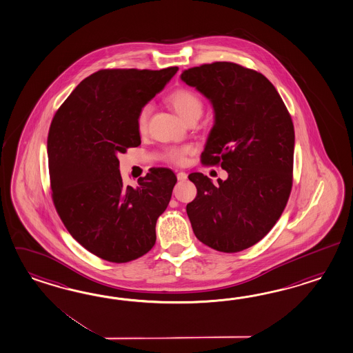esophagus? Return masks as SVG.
Masks as SVG:
<instances>
[{"mask_svg": "<svg viewBox=\"0 0 353 353\" xmlns=\"http://www.w3.org/2000/svg\"><path fill=\"white\" fill-rule=\"evenodd\" d=\"M176 178H178L179 181H187V174L184 172H179L176 174Z\"/></svg>", "mask_w": 353, "mask_h": 353, "instance_id": "1", "label": "esophagus"}]
</instances>
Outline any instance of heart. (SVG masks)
I'll use <instances>...</instances> for the list:
<instances>
[{
    "instance_id": "obj_1",
    "label": "heart",
    "mask_w": 353,
    "mask_h": 353,
    "mask_svg": "<svg viewBox=\"0 0 353 353\" xmlns=\"http://www.w3.org/2000/svg\"><path fill=\"white\" fill-rule=\"evenodd\" d=\"M165 101L176 111V114L184 121L194 115L199 117L202 112V101L199 99V94L196 92L190 91L188 88L174 90L165 97ZM151 111H152V106L148 103L143 105L138 111L136 125L139 134H145L147 132ZM192 152H193V147L190 145L169 147L163 152V160L172 165H184L187 163V156Z\"/></svg>"
}]
</instances>
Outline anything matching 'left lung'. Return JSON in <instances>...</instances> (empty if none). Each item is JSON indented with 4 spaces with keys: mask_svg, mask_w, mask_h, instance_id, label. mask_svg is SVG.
<instances>
[{
    "mask_svg": "<svg viewBox=\"0 0 353 353\" xmlns=\"http://www.w3.org/2000/svg\"><path fill=\"white\" fill-rule=\"evenodd\" d=\"M181 81L211 101L215 124L201 163L221 166L228 179L214 185L190 174L197 196L187 214L197 239L219 252L234 253L260 242L279 220L293 184L294 127L272 81L228 61L194 66Z\"/></svg>",
    "mask_w": 353,
    "mask_h": 353,
    "instance_id": "obj_1",
    "label": "left lung"
}]
</instances>
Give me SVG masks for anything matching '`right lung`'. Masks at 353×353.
<instances>
[{"label": "right lung", "instance_id": "1", "mask_svg": "<svg viewBox=\"0 0 353 353\" xmlns=\"http://www.w3.org/2000/svg\"><path fill=\"white\" fill-rule=\"evenodd\" d=\"M176 72L102 69L81 81L52 119L47 152L54 208L72 238L102 260L133 261L156 242L176 176L152 168L137 188L124 185L118 154L141 145L137 114Z\"/></svg>", "mask_w": 353, "mask_h": 353}]
</instances>
